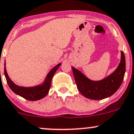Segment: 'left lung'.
<instances>
[{
    "label": "left lung",
    "instance_id": "8db88e82",
    "mask_svg": "<svg viewBox=\"0 0 134 134\" xmlns=\"http://www.w3.org/2000/svg\"><path fill=\"white\" fill-rule=\"evenodd\" d=\"M72 69L77 88L83 96L94 100L105 99L113 95L123 82L126 70L125 54L121 52V62L114 72L101 81L90 80L78 70L72 67Z\"/></svg>",
    "mask_w": 134,
    "mask_h": 134
}]
</instances>
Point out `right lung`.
<instances>
[{
  "label": "right lung",
  "instance_id": "right-lung-1",
  "mask_svg": "<svg viewBox=\"0 0 134 134\" xmlns=\"http://www.w3.org/2000/svg\"><path fill=\"white\" fill-rule=\"evenodd\" d=\"M60 65L61 63L58 64L49 72L44 83L42 85H38L34 87H22L15 85L8 76L5 67H4V74H5L7 83L13 92L27 100L36 101L44 98L48 94L51 87L52 78Z\"/></svg>",
  "mask_w": 134,
  "mask_h": 134
}]
</instances>
